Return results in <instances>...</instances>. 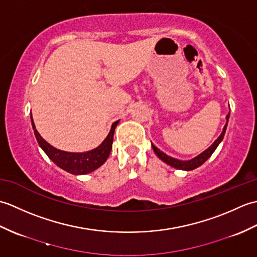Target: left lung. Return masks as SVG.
<instances>
[{
  "mask_svg": "<svg viewBox=\"0 0 257 257\" xmlns=\"http://www.w3.org/2000/svg\"><path fill=\"white\" fill-rule=\"evenodd\" d=\"M228 118H230V113L226 116V123L224 125V128H223V132L220 135V137L217 138L214 143H213L209 148H207L205 151L202 152L199 156H196L195 158L191 160H187V161H182V160H178V159H174L172 157H169L168 155H166L165 152H162L160 149H158L155 145H152V149H154L155 154L158 156L159 159H161L163 162H166L167 165L171 166L176 169H179V170H185V171H191L193 170V169L200 167L201 165H203V163L209 159V158L212 156L213 152L215 151V149L217 148V146L221 144V141L223 140V137H224L225 132H226V127H227V122H228Z\"/></svg>",
  "mask_w": 257,
  "mask_h": 257,
  "instance_id": "1",
  "label": "left lung"
}]
</instances>
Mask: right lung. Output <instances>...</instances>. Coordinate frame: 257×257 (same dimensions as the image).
<instances>
[{
  "mask_svg": "<svg viewBox=\"0 0 257 257\" xmlns=\"http://www.w3.org/2000/svg\"><path fill=\"white\" fill-rule=\"evenodd\" d=\"M31 120H32V125H33V129H34V134H35L37 143L40 145L41 148L44 150L47 157L50 158V159L55 163L56 166L62 168L63 170L72 174H76V176H78V174H86V173L92 172L105 163V161L108 159L109 154H110L111 151L113 133L119 122V120H117V121H114L112 123L110 132H109L106 139L103 140L102 143L97 147V148L87 152L76 154V152H67V151H62L54 148L53 146H51L47 141L43 139L41 137V135L37 133L34 121H33L32 114H31Z\"/></svg>",
  "mask_w": 257,
  "mask_h": 257,
  "instance_id": "add662e5",
  "label": "right lung"
}]
</instances>
